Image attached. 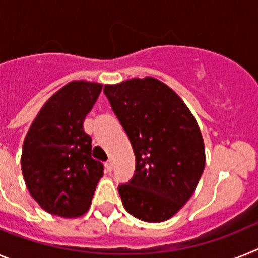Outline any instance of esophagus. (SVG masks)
<instances>
[{"label": "esophagus", "instance_id": "obj_1", "mask_svg": "<svg viewBox=\"0 0 258 258\" xmlns=\"http://www.w3.org/2000/svg\"><path fill=\"white\" fill-rule=\"evenodd\" d=\"M105 166H106V170H107V171H111V170H113V166H114L113 161H111V160L107 161V162L105 163Z\"/></svg>", "mask_w": 258, "mask_h": 258}]
</instances>
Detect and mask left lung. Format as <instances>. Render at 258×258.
Here are the masks:
<instances>
[{
    "label": "left lung",
    "instance_id": "1",
    "mask_svg": "<svg viewBox=\"0 0 258 258\" xmlns=\"http://www.w3.org/2000/svg\"><path fill=\"white\" fill-rule=\"evenodd\" d=\"M104 93L136 158L132 179L118 187L123 207L145 222H163L182 209L203 175L199 124L182 98L152 76L106 84Z\"/></svg>",
    "mask_w": 258,
    "mask_h": 258
}]
</instances>
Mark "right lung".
Wrapping results in <instances>:
<instances>
[{
  "label": "right lung",
  "mask_w": 258,
  "mask_h": 258,
  "mask_svg": "<svg viewBox=\"0 0 258 258\" xmlns=\"http://www.w3.org/2000/svg\"><path fill=\"white\" fill-rule=\"evenodd\" d=\"M102 84L67 83L44 104L27 132L22 172L31 196L45 212L63 218L91 207L104 165L92 158V139L83 128Z\"/></svg>",
  "instance_id": "add662e5"
}]
</instances>
